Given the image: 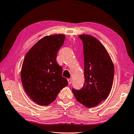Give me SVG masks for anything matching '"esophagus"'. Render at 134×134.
I'll return each mask as SVG.
<instances>
[{
	"label": "esophagus",
	"mask_w": 134,
	"mask_h": 134,
	"mask_svg": "<svg viewBox=\"0 0 134 134\" xmlns=\"http://www.w3.org/2000/svg\"><path fill=\"white\" fill-rule=\"evenodd\" d=\"M68 82H69V85H70V84L71 83V81H72V80H71V79H68Z\"/></svg>",
	"instance_id": "obj_1"
}]
</instances>
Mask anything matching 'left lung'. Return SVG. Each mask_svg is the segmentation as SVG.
<instances>
[{
	"instance_id": "8db88e82",
	"label": "left lung",
	"mask_w": 134,
	"mask_h": 134,
	"mask_svg": "<svg viewBox=\"0 0 134 134\" xmlns=\"http://www.w3.org/2000/svg\"><path fill=\"white\" fill-rule=\"evenodd\" d=\"M83 44L85 84L80 90L72 88L77 100L87 108L97 106L105 100L112 89L114 66L105 47L96 38L79 36Z\"/></svg>"
}]
</instances>
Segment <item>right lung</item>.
Wrapping results in <instances>:
<instances>
[{"label": "right lung", "mask_w": 134, "mask_h": 134, "mask_svg": "<svg viewBox=\"0 0 134 134\" xmlns=\"http://www.w3.org/2000/svg\"><path fill=\"white\" fill-rule=\"evenodd\" d=\"M65 39L63 34L46 36L25 57L21 69L22 85L26 94L40 105L51 103L69 84L62 77L63 68L56 60L57 52Z\"/></svg>", "instance_id": "right-lung-1"}]
</instances>
